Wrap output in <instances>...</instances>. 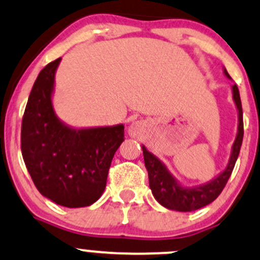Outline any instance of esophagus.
Listing matches in <instances>:
<instances>
[{
	"instance_id": "1",
	"label": "esophagus",
	"mask_w": 260,
	"mask_h": 260,
	"mask_svg": "<svg viewBox=\"0 0 260 260\" xmlns=\"http://www.w3.org/2000/svg\"><path fill=\"white\" fill-rule=\"evenodd\" d=\"M140 131V125L139 124H131L129 126V134L131 136H136Z\"/></svg>"
}]
</instances>
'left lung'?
<instances>
[{"instance_id":"obj_1","label":"left lung","mask_w":260,"mask_h":260,"mask_svg":"<svg viewBox=\"0 0 260 260\" xmlns=\"http://www.w3.org/2000/svg\"><path fill=\"white\" fill-rule=\"evenodd\" d=\"M224 75L232 80V77L229 76L228 71L225 69H224ZM232 91L233 100H234L238 110V133L237 136H235L234 143H233L228 165L218 176L211 179L210 181L197 186L181 185L174 178V175L168 169L167 165L143 145L144 161H145V168L148 170L150 189H151L155 199L167 209L176 211L198 210L214 202L219 197V194L223 191L226 181L229 180L230 175H232L235 162H237L240 146H242L243 135H244L242 101H240L239 90H238L237 85H233Z\"/></svg>"}]
</instances>
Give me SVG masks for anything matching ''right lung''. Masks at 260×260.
Returning <instances> with one entry per match:
<instances>
[{
  "instance_id": "obj_1",
  "label": "right lung",
  "mask_w": 260,
  "mask_h": 260,
  "mask_svg": "<svg viewBox=\"0 0 260 260\" xmlns=\"http://www.w3.org/2000/svg\"><path fill=\"white\" fill-rule=\"evenodd\" d=\"M61 58L45 66L28 96L21 127L23 161L37 190L66 208L93 204L103 195L124 125L75 129L61 121L52 105Z\"/></svg>"
}]
</instances>
